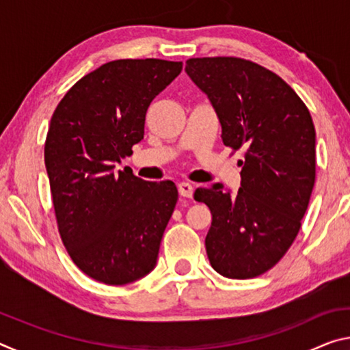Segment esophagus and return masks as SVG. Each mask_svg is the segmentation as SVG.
Segmentation results:
<instances>
[{
  "mask_svg": "<svg viewBox=\"0 0 350 350\" xmlns=\"http://www.w3.org/2000/svg\"><path fill=\"white\" fill-rule=\"evenodd\" d=\"M177 188H179V194H180V196H183V198H193L194 188H193L191 183L180 182L179 185H177Z\"/></svg>",
  "mask_w": 350,
  "mask_h": 350,
  "instance_id": "esophagus-1",
  "label": "esophagus"
}]
</instances>
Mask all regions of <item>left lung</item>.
Returning a JSON list of instances; mask_svg holds the SVG:
<instances>
[{
  "mask_svg": "<svg viewBox=\"0 0 350 350\" xmlns=\"http://www.w3.org/2000/svg\"><path fill=\"white\" fill-rule=\"evenodd\" d=\"M185 70L208 96L224 145L244 150L238 194L221 183L194 193L213 216L206 254L222 276L256 278L287 253L309 206L317 167L310 112L280 75L250 60L189 58Z\"/></svg>",
  "mask_w": 350,
  "mask_h": 350,
  "instance_id": "8db88e82",
  "label": "left lung"
}]
</instances>
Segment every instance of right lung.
I'll use <instances>...</instances> for the list:
<instances>
[{"mask_svg":"<svg viewBox=\"0 0 350 350\" xmlns=\"http://www.w3.org/2000/svg\"><path fill=\"white\" fill-rule=\"evenodd\" d=\"M182 62L116 60L83 77L51 118L44 144L58 232L92 280L123 286L150 273L177 202L173 182L114 171L144 139L148 106Z\"/></svg>","mask_w":350,"mask_h":350,"instance_id":"1","label":"right lung"}]
</instances>
